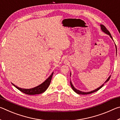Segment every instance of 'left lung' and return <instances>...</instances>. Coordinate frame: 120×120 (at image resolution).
Segmentation results:
<instances>
[{
  "instance_id": "8db88e82",
  "label": "left lung",
  "mask_w": 120,
  "mask_h": 120,
  "mask_svg": "<svg viewBox=\"0 0 120 120\" xmlns=\"http://www.w3.org/2000/svg\"><path fill=\"white\" fill-rule=\"evenodd\" d=\"M101 30H102V31H103V32H104V33H105L107 34H108V35H109V36H110V37H111V38L113 39V38H112V36H111V33H109V32L108 31V30H107V28H106V27H105V26H104L103 25H101ZM115 46H116V44H115ZM110 77H111V76L109 77L108 79H107L106 80V82H108V81L109 80V79H110ZM104 84H103L102 85H101V87H99V88H97V89H95L94 90L91 91V92H82V91H80V90H77V89L75 88V87H74V86H73V85H72L71 82H70V85H71V87L72 89H73V90H74V92H76V93H77V94H82V95H87V94H92V93H94V92H97V90H98L99 89H100L101 88V87H102L103 86H104Z\"/></svg>"
}]
</instances>
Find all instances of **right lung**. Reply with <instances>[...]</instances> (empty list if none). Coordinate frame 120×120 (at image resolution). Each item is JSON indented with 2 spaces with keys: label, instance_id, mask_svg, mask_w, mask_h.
<instances>
[{
  "label": "right lung",
  "instance_id": "right-lung-1",
  "mask_svg": "<svg viewBox=\"0 0 120 120\" xmlns=\"http://www.w3.org/2000/svg\"><path fill=\"white\" fill-rule=\"evenodd\" d=\"M53 74L51 75V76L49 77V78L46 79L45 82L42 83V84L38 85L37 87H34L33 88L31 89H24V88H21L18 87L17 86H15V85L13 84L14 86H15L16 88H17L21 92H23V93H25L27 95H35V94H39L43 93L45 92L46 90V89L48 88L51 82V80L52 77L53 76Z\"/></svg>",
  "mask_w": 120,
  "mask_h": 120
}]
</instances>
